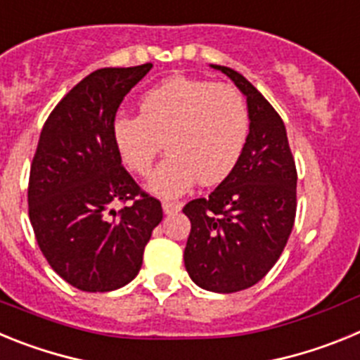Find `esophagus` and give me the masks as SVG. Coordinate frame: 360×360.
Wrapping results in <instances>:
<instances>
[{
	"instance_id": "34e87169",
	"label": "esophagus",
	"mask_w": 360,
	"mask_h": 360,
	"mask_svg": "<svg viewBox=\"0 0 360 360\" xmlns=\"http://www.w3.org/2000/svg\"><path fill=\"white\" fill-rule=\"evenodd\" d=\"M162 209H164V214H174V212H178L180 209H182V205L178 202H169V200H165V202H162Z\"/></svg>"
}]
</instances>
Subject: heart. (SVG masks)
<instances>
[{
    "label": "heart",
    "mask_w": 360,
    "mask_h": 360,
    "mask_svg": "<svg viewBox=\"0 0 360 360\" xmlns=\"http://www.w3.org/2000/svg\"><path fill=\"white\" fill-rule=\"evenodd\" d=\"M139 117L119 115L111 135L122 164L148 174L165 148L169 155L148 182L164 198L184 195L198 180L216 186L234 171L250 129V113L236 86L176 75L141 97Z\"/></svg>",
    "instance_id": "1"
}]
</instances>
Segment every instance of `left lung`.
Returning <instances> with one entry per match:
<instances>
[{"label":"left lung","instance_id":"left-lung-1","mask_svg":"<svg viewBox=\"0 0 360 360\" xmlns=\"http://www.w3.org/2000/svg\"><path fill=\"white\" fill-rule=\"evenodd\" d=\"M211 68L247 97L250 129L234 171L209 198L184 207L191 219L184 263L200 288L232 294L265 278L281 256L294 227L297 171L278 111L236 70Z\"/></svg>","mask_w":360,"mask_h":360}]
</instances>
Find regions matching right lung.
I'll use <instances>...</instances> for the list:
<instances>
[{"mask_svg":"<svg viewBox=\"0 0 360 360\" xmlns=\"http://www.w3.org/2000/svg\"><path fill=\"white\" fill-rule=\"evenodd\" d=\"M151 68L95 70L53 108L37 142L28 182L32 229L50 266L82 292L133 281L162 221L160 202L124 169L111 135L122 98ZM129 199L128 208L112 209Z\"/></svg>","mask_w":360,"mask_h":360,"instance_id":"obj_1","label":"right lung"}]
</instances>
